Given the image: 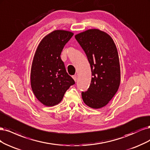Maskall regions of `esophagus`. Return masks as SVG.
Instances as JSON below:
<instances>
[{"instance_id": "1", "label": "esophagus", "mask_w": 150, "mask_h": 150, "mask_svg": "<svg viewBox=\"0 0 150 150\" xmlns=\"http://www.w3.org/2000/svg\"><path fill=\"white\" fill-rule=\"evenodd\" d=\"M72 77H73V79H74V80L76 81V80H77V76H76V75H74L73 76H72Z\"/></svg>"}]
</instances>
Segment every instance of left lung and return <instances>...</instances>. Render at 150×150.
I'll list each match as a JSON object with an SVG mask.
<instances>
[{"label":"left lung","mask_w":150,"mask_h":150,"mask_svg":"<svg viewBox=\"0 0 150 150\" xmlns=\"http://www.w3.org/2000/svg\"><path fill=\"white\" fill-rule=\"evenodd\" d=\"M90 64L91 83L82 91L84 103L98 109L107 105L117 93L120 84V66L117 47L108 33L89 29L75 36Z\"/></svg>","instance_id":"left-lung-1"}]
</instances>
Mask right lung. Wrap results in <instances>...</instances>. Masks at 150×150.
Here are the masks:
<instances>
[{
    "mask_svg": "<svg viewBox=\"0 0 150 150\" xmlns=\"http://www.w3.org/2000/svg\"><path fill=\"white\" fill-rule=\"evenodd\" d=\"M74 33L54 30L38 44L32 61L31 87L37 100L47 107L59 104L66 91L75 84L60 58L62 51Z\"/></svg>",
    "mask_w": 150,
    "mask_h": 150,
    "instance_id": "obj_1",
    "label": "right lung"
}]
</instances>
